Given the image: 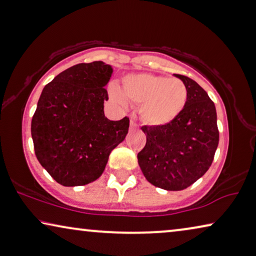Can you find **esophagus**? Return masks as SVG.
<instances>
[{
  "label": "esophagus",
  "instance_id": "obj_1",
  "mask_svg": "<svg viewBox=\"0 0 256 256\" xmlns=\"http://www.w3.org/2000/svg\"><path fill=\"white\" fill-rule=\"evenodd\" d=\"M138 128V126H137L136 122L134 120H130V130H136V129Z\"/></svg>",
  "mask_w": 256,
  "mask_h": 256
}]
</instances>
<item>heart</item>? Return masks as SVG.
Segmentation results:
<instances>
[{
    "label": "heart",
    "mask_w": 256,
    "mask_h": 256,
    "mask_svg": "<svg viewBox=\"0 0 256 256\" xmlns=\"http://www.w3.org/2000/svg\"><path fill=\"white\" fill-rule=\"evenodd\" d=\"M110 98L120 105L126 99L138 106L144 124L162 127L180 116L187 102V88L182 80L152 74H132L126 76L121 90L110 88Z\"/></svg>",
    "instance_id": "heart-1"
}]
</instances>
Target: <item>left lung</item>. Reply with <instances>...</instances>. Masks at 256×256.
<instances>
[{"label": "left lung", "instance_id": "obj_1", "mask_svg": "<svg viewBox=\"0 0 256 256\" xmlns=\"http://www.w3.org/2000/svg\"><path fill=\"white\" fill-rule=\"evenodd\" d=\"M174 76L187 88L184 108L171 124L142 127L146 144L137 154L146 179L165 190H182L204 176L220 140L216 107L208 94L195 80Z\"/></svg>", "mask_w": 256, "mask_h": 256}]
</instances>
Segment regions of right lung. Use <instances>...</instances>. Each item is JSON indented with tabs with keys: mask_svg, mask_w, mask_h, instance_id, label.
<instances>
[{
	"mask_svg": "<svg viewBox=\"0 0 256 256\" xmlns=\"http://www.w3.org/2000/svg\"><path fill=\"white\" fill-rule=\"evenodd\" d=\"M112 74L102 61L80 64L44 88L32 118L33 146L42 168L62 186L97 180L128 134V118L110 121L104 113Z\"/></svg>",
	"mask_w": 256,
	"mask_h": 256,
	"instance_id": "right-lung-1",
	"label": "right lung"
}]
</instances>
